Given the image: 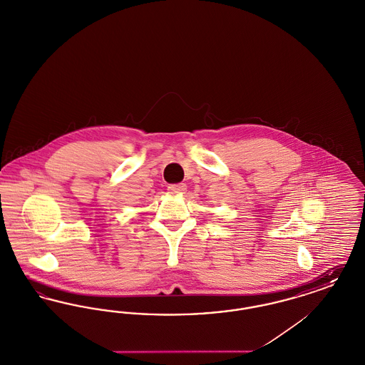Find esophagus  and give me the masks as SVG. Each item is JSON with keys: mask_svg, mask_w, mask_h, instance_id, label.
Segmentation results:
<instances>
[{"mask_svg": "<svg viewBox=\"0 0 365 365\" xmlns=\"http://www.w3.org/2000/svg\"><path fill=\"white\" fill-rule=\"evenodd\" d=\"M186 185L185 183H176V185H170L168 186V190L171 194H182L186 191Z\"/></svg>", "mask_w": 365, "mask_h": 365, "instance_id": "34e87169", "label": "esophagus"}]
</instances>
